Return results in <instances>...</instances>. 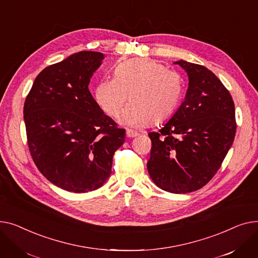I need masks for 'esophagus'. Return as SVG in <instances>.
<instances>
[{
  "mask_svg": "<svg viewBox=\"0 0 258 258\" xmlns=\"http://www.w3.org/2000/svg\"><path fill=\"white\" fill-rule=\"evenodd\" d=\"M126 135L128 136V138H135V136H138L139 133L134 131V130H131V129H127L126 130Z\"/></svg>",
  "mask_w": 258,
  "mask_h": 258,
  "instance_id": "34e87169",
  "label": "esophagus"
}]
</instances>
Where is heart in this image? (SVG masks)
I'll list each match as a JSON object with an SVG mask.
<instances>
[{
    "instance_id": "obj_1",
    "label": "heart",
    "mask_w": 258,
    "mask_h": 258,
    "mask_svg": "<svg viewBox=\"0 0 258 258\" xmlns=\"http://www.w3.org/2000/svg\"><path fill=\"white\" fill-rule=\"evenodd\" d=\"M180 75L151 59H132L119 63L113 79L102 80L96 87L95 99L100 108L112 117L120 113V124L142 127L149 122L158 124L176 109L182 96Z\"/></svg>"
}]
</instances>
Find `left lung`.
Returning <instances> with one entry per match:
<instances>
[{
    "mask_svg": "<svg viewBox=\"0 0 258 258\" xmlns=\"http://www.w3.org/2000/svg\"><path fill=\"white\" fill-rule=\"evenodd\" d=\"M188 77L184 101L152 142L147 168L161 189L186 194L215 176L234 141L236 123L231 95L207 68L178 60Z\"/></svg>",
    "mask_w": 258,
    "mask_h": 258,
    "instance_id": "left-lung-1",
    "label": "left lung"
}]
</instances>
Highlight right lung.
<instances>
[{
	"mask_svg": "<svg viewBox=\"0 0 258 258\" xmlns=\"http://www.w3.org/2000/svg\"><path fill=\"white\" fill-rule=\"evenodd\" d=\"M104 59L82 51L42 70L24 105L30 153L54 185L73 192L101 187L111 174L125 130L100 108L88 89Z\"/></svg>",
	"mask_w": 258,
	"mask_h": 258,
	"instance_id": "add662e5",
	"label": "right lung"
}]
</instances>
